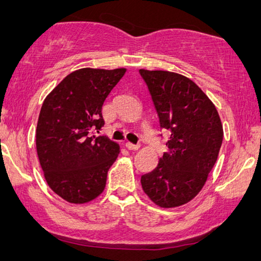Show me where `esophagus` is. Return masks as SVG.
Masks as SVG:
<instances>
[{"mask_svg":"<svg viewBox=\"0 0 261 261\" xmlns=\"http://www.w3.org/2000/svg\"><path fill=\"white\" fill-rule=\"evenodd\" d=\"M124 146H126V148L129 149V151H137V149L140 148V145H134L132 144V142H126Z\"/></svg>","mask_w":261,"mask_h":261,"instance_id":"obj_1","label":"esophagus"}]
</instances>
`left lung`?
Here are the masks:
<instances>
[{"instance_id":"1","label":"left lung","mask_w":261,"mask_h":261,"mask_svg":"<svg viewBox=\"0 0 261 261\" xmlns=\"http://www.w3.org/2000/svg\"><path fill=\"white\" fill-rule=\"evenodd\" d=\"M151 94L160 127L170 130L167 149L142 190L160 208L187 204L199 194L223 140L219 113L195 82L170 71L139 70Z\"/></svg>"}]
</instances>
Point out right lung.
<instances>
[{
  "label": "right lung",
  "instance_id": "1",
  "mask_svg": "<svg viewBox=\"0 0 261 261\" xmlns=\"http://www.w3.org/2000/svg\"><path fill=\"white\" fill-rule=\"evenodd\" d=\"M126 71H73L42 103L35 132L38 158L48 187L66 202L84 204L105 191L120 145L95 130L105 124L102 106Z\"/></svg>",
  "mask_w": 261,
  "mask_h": 261
}]
</instances>
